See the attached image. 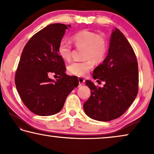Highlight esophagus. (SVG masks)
I'll use <instances>...</instances> for the list:
<instances>
[{"label": "esophagus", "instance_id": "1", "mask_svg": "<svg viewBox=\"0 0 154 154\" xmlns=\"http://www.w3.org/2000/svg\"><path fill=\"white\" fill-rule=\"evenodd\" d=\"M78 79H79V84L80 85H83L85 83V79H83V78H82V77H79V78H78Z\"/></svg>", "mask_w": 154, "mask_h": 154}]
</instances>
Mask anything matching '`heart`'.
<instances>
[{
  "instance_id": "obj_1",
  "label": "heart",
  "mask_w": 154,
  "mask_h": 154,
  "mask_svg": "<svg viewBox=\"0 0 154 154\" xmlns=\"http://www.w3.org/2000/svg\"><path fill=\"white\" fill-rule=\"evenodd\" d=\"M72 39L76 46H85V61H73L69 64L68 72L73 75L83 76L88 74L94 66L92 59L96 62L102 60L106 54L108 44L103 37L97 32L82 30L73 35ZM72 46L67 39H62L57 46V53L64 60H69L72 55Z\"/></svg>"
}]
</instances>
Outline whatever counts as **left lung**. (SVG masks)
<instances>
[{
	"label": "left lung",
	"instance_id": "obj_1",
	"mask_svg": "<svg viewBox=\"0 0 154 154\" xmlns=\"http://www.w3.org/2000/svg\"><path fill=\"white\" fill-rule=\"evenodd\" d=\"M92 77L105 85L97 88L93 82L86 81L91 95L83 105L85 114L101 122L119 117L137 94L138 66L134 51L119 29L112 30L108 55L94 69Z\"/></svg>",
	"mask_w": 154,
	"mask_h": 154
}]
</instances>
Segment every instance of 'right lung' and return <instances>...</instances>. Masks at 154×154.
<instances>
[{
	"label": "right lung",
	"instance_id": "obj_1",
	"mask_svg": "<svg viewBox=\"0 0 154 154\" xmlns=\"http://www.w3.org/2000/svg\"><path fill=\"white\" fill-rule=\"evenodd\" d=\"M70 25L53 23L33 35L26 44L15 74V84L22 101L35 114L50 116L59 112L79 81L65 73L57 46ZM59 75L56 81L51 73Z\"/></svg>",
	"mask_w": 154,
	"mask_h": 154
}]
</instances>
